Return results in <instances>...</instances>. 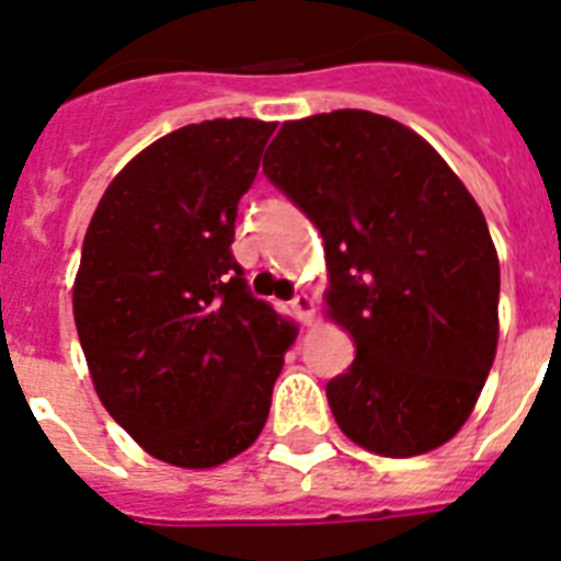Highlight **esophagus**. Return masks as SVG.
Returning a JSON list of instances; mask_svg holds the SVG:
<instances>
[{"label": "esophagus", "mask_w": 561, "mask_h": 561, "mask_svg": "<svg viewBox=\"0 0 561 561\" xmlns=\"http://www.w3.org/2000/svg\"><path fill=\"white\" fill-rule=\"evenodd\" d=\"M290 308H294V313L299 322L308 324L310 319H313V299H310L308 294H296L294 299H290Z\"/></svg>", "instance_id": "esophagus-1"}]
</instances>
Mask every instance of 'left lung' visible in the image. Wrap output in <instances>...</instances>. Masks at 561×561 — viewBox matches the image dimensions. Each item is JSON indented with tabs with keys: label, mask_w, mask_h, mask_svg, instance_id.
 <instances>
[{
	"label": "left lung",
	"mask_w": 561,
	"mask_h": 561,
	"mask_svg": "<svg viewBox=\"0 0 561 561\" xmlns=\"http://www.w3.org/2000/svg\"><path fill=\"white\" fill-rule=\"evenodd\" d=\"M262 171L322 233L328 308L356 342L324 388L336 425L397 459L445 445L499 342V259L468 187L411 128L351 107L285 122Z\"/></svg>",
	"instance_id": "obj_1"
}]
</instances>
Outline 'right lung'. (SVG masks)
I'll list each match as a JSON object with an SVG mask.
<instances>
[{
	"label": "right lung",
	"mask_w": 561,
	"mask_h": 561,
	"mask_svg": "<svg viewBox=\"0 0 561 561\" xmlns=\"http://www.w3.org/2000/svg\"><path fill=\"white\" fill-rule=\"evenodd\" d=\"M273 130L237 116L162 136L107 185L84 233L73 319L93 388L176 468L251 448L296 336L230 251Z\"/></svg>",
	"instance_id": "right-lung-1"
}]
</instances>
